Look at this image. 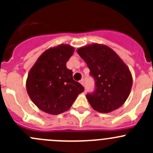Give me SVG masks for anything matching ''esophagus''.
Wrapping results in <instances>:
<instances>
[{"label":"esophagus","mask_w":153,"mask_h":153,"mask_svg":"<svg viewBox=\"0 0 153 153\" xmlns=\"http://www.w3.org/2000/svg\"><path fill=\"white\" fill-rule=\"evenodd\" d=\"M80 83H81V85L84 86V80H83V79H82V80H81V81H80Z\"/></svg>","instance_id":"34e87169"}]
</instances>
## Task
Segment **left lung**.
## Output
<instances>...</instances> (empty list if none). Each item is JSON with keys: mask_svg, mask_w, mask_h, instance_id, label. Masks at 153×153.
<instances>
[{"mask_svg": "<svg viewBox=\"0 0 153 153\" xmlns=\"http://www.w3.org/2000/svg\"><path fill=\"white\" fill-rule=\"evenodd\" d=\"M77 52L86 63L95 80V91L86 95L91 106L102 113L121 107L132 89L129 67L115 51L104 44H89L78 48Z\"/></svg>", "mask_w": 153, "mask_h": 153, "instance_id": "obj_1", "label": "left lung"}]
</instances>
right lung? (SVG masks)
I'll list each match as a JSON object with an SVG mask.
<instances>
[{
    "label": "right lung",
    "instance_id": "right-lung-1",
    "mask_svg": "<svg viewBox=\"0 0 153 153\" xmlns=\"http://www.w3.org/2000/svg\"><path fill=\"white\" fill-rule=\"evenodd\" d=\"M73 47L60 44L44 51L28 73L26 86L32 102L51 115L67 111L84 88L72 78L67 62L73 54Z\"/></svg>",
    "mask_w": 153,
    "mask_h": 153
}]
</instances>
